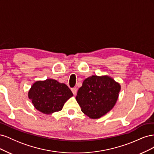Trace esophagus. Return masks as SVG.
<instances>
[{"instance_id":"1","label":"esophagus","mask_w":154,"mask_h":154,"mask_svg":"<svg viewBox=\"0 0 154 154\" xmlns=\"http://www.w3.org/2000/svg\"><path fill=\"white\" fill-rule=\"evenodd\" d=\"M71 91L73 93V94H74V95L76 94V92H77V88H72Z\"/></svg>"}]
</instances>
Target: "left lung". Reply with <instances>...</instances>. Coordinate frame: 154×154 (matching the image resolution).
I'll use <instances>...</instances> for the list:
<instances>
[{
    "label": "left lung",
    "mask_w": 154,
    "mask_h": 154,
    "mask_svg": "<svg viewBox=\"0 0 154 154\" xmlns=\"http://www.w3.org/2000/svg\"><path fill=\"white\" fill-rule=\"evenodd\" d=\"M120 89L119 83L108 76H92L83 81L76 100L83 113L97 119L113 108Z\"/></svg>",
    "instance_id": "1"
}]
</instances>
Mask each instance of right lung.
<instances>
[{
	"label": "right lung",
	"instance_id": "1",
	"mask_svg": "<svg viewBox=\"0 0 154 154\" xmlns=\"http://www.w3.org/2000/svg\"><path fill=\"white\" fill-rule=\"evenodd\" d=\"M73 96L65 84L53 79L37 81L28 92V97L38 110L45 114L60 111L64 103Z\"/></svg>",
	"mask_w": 154,
	"mask_h": 154
}]
</instances>
